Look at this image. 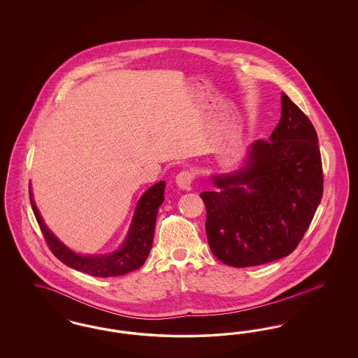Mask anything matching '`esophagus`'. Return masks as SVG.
Wrapping results in <instances>:
<instances>
[{"label": "esophagus", "instance_id": "obj_1", "mask_svg": "<svg viewBox=\"0 0 358 358\" xmlns=\"http://www.w3.org/2000/svg\"><path fill=\"white\" fill-rule=\"evenodd\" d=\"M193 178H194V176H193L192 171H180L177 174V177H176V184L178 185V187H181V189H190V185L193 182Z\"/></svg>", "mask_w": 358, "mask_h": 358}]
</instances>
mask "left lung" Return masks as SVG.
<instances>
[{"instance_id": "left-lung-1", "label": "left lung", "mask_w": 358, "mask_h": 358, "mask_svg": "<svg viewBox=\"0 0 358 358\" xmlns=\"http://www.w3.org/2000/svg\"><path fill=\"white\" fill-rule=\"evenodd\" d=\"M206 208L210 251L232 267L289 255L301 243L324 194L318 136L305 113L282 94V117L270 139H257L244 169L213 177Z\"/></svg>"}]
</instances>
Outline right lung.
Returning <instances> with one entry per match:
<instances>
[{
	"instance_id": "right-lung-1",
	"label": "right lung",
	"mask_w": 358,
	"mask_h": 358,
	"mask_svg": "<svg viewBox=\"0 0 358 358\" xmlns=\"http://www.w3.org/2000/svg\"><path fill=\"white\" fill-rule=\"evenodd\" d=\"M164 192L165 182L161 181L143 193L136 205L131 228L123 247L114 254L104 256H82L72 252L56 236H53V234L43 222V219L34 205L31 190L29 197L36 220L38 222V227L52 254L73 270L92 276L108 278L131 273L145 263L152 250L157 213L158 208L164 203Z\"/></svg>"
}]
</instances>
